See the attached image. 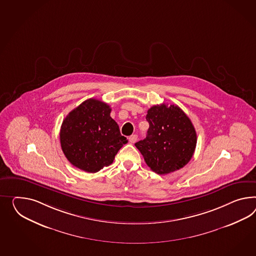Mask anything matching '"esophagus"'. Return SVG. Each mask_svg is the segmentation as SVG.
<instances>
[{
    "instance_id": "34e87169",
    "label": "esophagus",
    "mask_w": 256,
    "mask_h": 256,
    "mask_svg": "<svg viewBox=\"0 0 256 256\" xmlns=\"http://www.w3.org/2000/svg\"><path fill=\"white\" fill-rule=\"evenodd\" d=\"M129 141L131 143H136L138 141V134H132L131 136L129 138Z\"/></svg>"
}]
</instances>
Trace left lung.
Here are the masks:
<instances>
[{"label": "left lung", "mask_w": 256, "mask_h": 256, "mask_svg": "<svg viewBox=\"0 0 256 256\" xmlns=\"http://www.w3.org/2000/svg\"><path fill=\"white\" fill-rule=\"evenodd\" d=\"M146 138L136 143L146 164L158 174L183 168L197 144V134L190 118L176 105H156L148 110Z\"/></svg>", "instance_id": "left-lung-1"}]
</instances>
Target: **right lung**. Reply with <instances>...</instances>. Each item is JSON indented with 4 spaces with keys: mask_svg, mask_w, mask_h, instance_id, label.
Listing matches in <instances>:
<instances>
[{
    "mask_svg": "<svg viewBox=\"0 0 256 256\" xmlns=\"http://www.w3.org/2000/svg\"><path fill=\"white\" fill-rule=\"evenodd\" d=\"M110 106L98 99H87L64 118L60 144L68 160L87 172H96L113 162L128 142L110 117Z\"/></svg>",
    "mask_w": 256,
    "mask_h": 256,
    "instance_id": "add662e5",
    "label": "right lung"
}]
</instances>
